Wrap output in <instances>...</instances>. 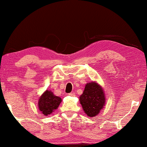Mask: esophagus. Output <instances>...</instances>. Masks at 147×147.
Segmentation results:
<instances>
[{
  "instance_id": "esophagus-1",
  "label": "esophagus",
  "mask_w": 147,
  "mask_h": 147,
  "mask_svg": "<svg viewBox=\"0 0 147 147\" xmlns=\"http://www.w3.org/2000/svg\"><path fill=\"white\" fill-rule=\"evenodd\" d=\"M68 95L70 96H75V93L72 92V93H69V94H68Z\"/></svg>"
}]
</instances>
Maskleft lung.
<instances>
[{
    "instance_id": "left-lung-1",
    "label": "left lung",
    "mask_w": 147,
    "mask_h": 147,
    "mask_svg": "<svg viewBox=\"0 0 147 147\" xmlns=\"http://www.w3.org/2000/svg\"><path fill=\"white\" fill-rule=\"evenodd\" d=\"M79 101L87 116H96L105 105V94L102 87L96 82L87 83L79 97Z\"/></svg>"
}]
</instances>
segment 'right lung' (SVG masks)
<instances>
[{
  "label": "right lung",
  "mask_w": 147,
  "mask_h": 147,
  "mask_svg": "<svg viewBox=\"0 0 147 147\" xmlns=\"http://www.w3.org/2000/svg\"><path fill=\"white\" fill-rule=\"evenodd\" d=\"M61 102V98L55 96L51 91L46 90L38 100V109L44 115L47 116L56 110Z\"/></svg>",
  "instance_id": "add662e5"
}]
</instances>
